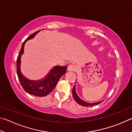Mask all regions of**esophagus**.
<instances>
[{"instance_id": "1", "label": "esophagus", "mask_w": 132, "mask_h": 132, "mask_svg": "<svg viewBox=\"0 0 132 132\" xmlns=\"http://www.w3.org/2000/svg\"><path fill=\"white\" fill-rule=\"evenodd\" d=\"M68 70L70 71H75L77 70V67L75 65L71 64L68 67Z\"/></svg>"}]
</instances>
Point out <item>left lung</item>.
Segmentation results:
<instances>
[{"instance_id": "8db88e82", "label": "left lung", "mask_w": 132, "mask_h": 132, "mask_svg": "<svg viewBox=\"0 0 132 132\" xmlns=\"http://www.w3.org/2000/svg\"><path fill=\"white\" fill-rule=\"evenodd\" d=\"M72 95H73V98H74V99H75V100L76 101V102L79 104V105H82V106H84V107H90V106L95 105H97V104H98L101 103L103 101H99V102H98V103H88L85 102V101H83L82 100H81V99H80L79 97L78 96L77 93H76V92H75V85L74 86V87H73V89H72Z\"/></svg>"}]
</instances>
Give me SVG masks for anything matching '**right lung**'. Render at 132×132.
<instances>
[{
    "label": "right lung",
    "instance_id": "add662e5",
    "mask_svg": "<svg viewBox=\"0 0 132 132\" xmlns=\"http://www.w3.org/2000/svg\"><path fill=\"white\" fill-rule=\"evenodd\" d=\"M40 31H38L31 34L22 43L21 50L17 59V73L19 81L24 90L32 95L44 97L53 91L56 86L59 80L62 75L66 73L67 66H55L53 68L48 75L44 79L37 81L30 80L24 77L20 71L21 56L24 52V45L26 41L33 38Z\"/></svg>",
    "mask_w": 132,
    "mask_h": 132
}]
</instances>
